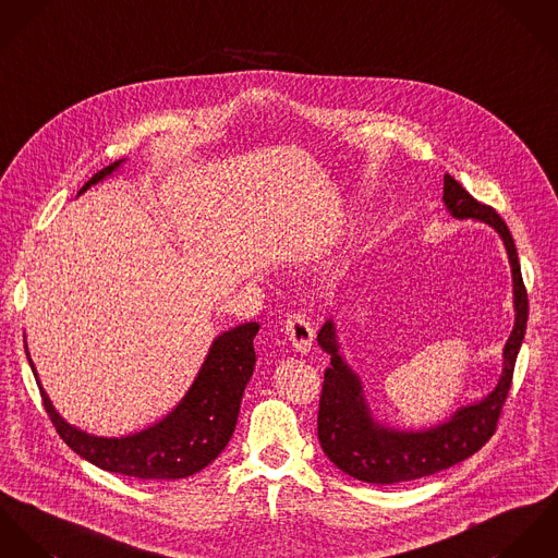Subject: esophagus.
Segmentation results:
<instances>
[{"instance_id":"obj_1","label":"esophagus","mask_w":558,"mask_h":558,"mask_svg":"<svg viewBox=\"0 0 558 558\" xmlns=\"http://www.w3.org/2000/svg\"><path fill=\"white\" fill-rule=\"evenodd\" d=\"M284 327H287V338L291 340L293 349L300 353H308L312 340H314V331H312L308 320L302 314H291L287 318Z\"/></svg>"}]
</instances>
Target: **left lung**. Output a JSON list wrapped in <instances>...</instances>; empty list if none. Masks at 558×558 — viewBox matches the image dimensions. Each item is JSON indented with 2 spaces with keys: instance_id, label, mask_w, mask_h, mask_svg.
Returning a JSON list of instances; mask_svg holds the SVG:
<instances>
[{
  "instance_id": "1",
  "label": "left lung",
  "mask_w": 558,
  "mask_h": 558,
  "mask_svg": "<svg viewBox=\"0 0 558 558\" xmlns=\"http://www.w3.org/2000/svg\"><path fill=\"white\" fill-rule=\"evenodd\" d=\"M442 203L456 220L473 218L493 227L507 250L513 282V329L502 349V372L495 389L449 420L424 430H398L372 417L362 378L340 353L336 323L329 318L318 331V347L331 355L318 402V440L325 456L347 475L366 484H400L428 477L480 451L495 434L500 409L511 387L518 351L524 340L529 300L520 274L513 238L493 207L473 198L451 175L442 180Z\"/></svg>"
}]
</instances>
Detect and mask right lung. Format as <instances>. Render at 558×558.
Here are the masks:
<instances>
[{
    "label": "right lung",
    "instance_id": "1",
    "mask_svg": "<svg viewBox=\"0 0 558 558\" xmlns=\"http://www.w3.org/2000/svg\"><path fill=\"white\" fill-rule=\"evenodd\" d=\"M122 162L124 160H118L98 171L78 190V194L111 178ZM256 333L258 323H244L216 336L201 371L194 376V383L180 404L154 426L128 436H96L68 424L43 389L27 344L25 353L40 387L45 409L63 442L72 451L102 471L138 480L169 482L184 480L203 471L231 440L242 396L256 364L252 344Z\"/></svg>",
    "mask_w": 558,
    "mask_h": 558
}]
</instances>
